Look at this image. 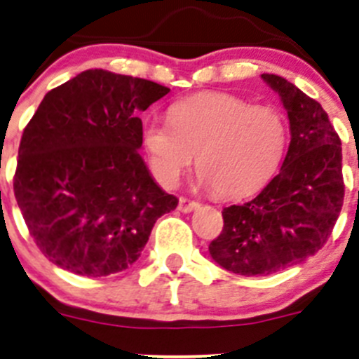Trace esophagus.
<instances>
[{
  "mask_svg": "<svg viewBox=\"0 0 359 359\" xmlns=\"http://www.w3.org/2000/svg\"><path fill=\"white\" fill-rule=\"evenodd\" d=\"M198 206H200V203L198 201H191V200H187V198H180L179 200V210L184 213L193 212V210H196Z\"/></svg>",
  "mask_w": 359,
  "mask_h": 359,
  "instance_id": "obj_1",
  "label": "esophagus"
}]
</instances>
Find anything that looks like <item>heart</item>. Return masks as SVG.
Returning <instances> with one entry per match:
<instances>
[{
    "instance_id": "1",
    "label": "heart",
    "mask_w": 359,
    "mask_h": 359,
    "mask_svg": "<svg viewBox=\"0 0 359 359\" xmlns=\"http://www.w3.org/2000/svg\"><path fill=\"white\" fill-rule=\"evenodd\" d=\"M287 123L276 109L229 93H201L173 104L168 123L149 121L142 144L154 177L175 187L198 154V182L224 198L260 189L287 149Z\"/></svg>"
}]
</instances>
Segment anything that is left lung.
<instances>
[{"mask_svg":"<svg viewBox=\"0 0 359 359\" xmlns=\"http://www.w3.org/2000/svg\"><path fill=\"white\" fill-rule=\"evenodd\" d=\"M262 79L280 95L290 146L280 173L243 205L222 210L212 259L241 276H267L302 264L330 238L344 203L342 147L320 102L276 74Z\"/></svg>","mask_w":359,"mask_h":359,"instance_id":"left-lung-1","label":"left lung"}]
</instances>
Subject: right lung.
Listing matches in <instances>:
<instances>
[{
    "mask_svg": "<svg viewBox=\"0 0 359 359\" xmlns=\"http://www.w3.org/2000/svg\"><path fill=\"white\" fill-rule=\"evenodd\" d=\"M170 92L88 69L50 90L24 128L13 191L31 236L55 266L99 278L132 266L154 222L175 210L139 149V114Z\"/></svg>",
    "mask_w": 359,
    "mask_h": 359,
    "instance_id": "right-lung-1",
    "label": "right lung"
}]
</instances>
